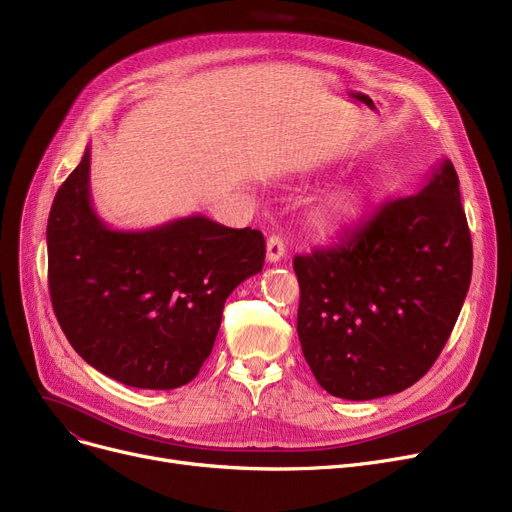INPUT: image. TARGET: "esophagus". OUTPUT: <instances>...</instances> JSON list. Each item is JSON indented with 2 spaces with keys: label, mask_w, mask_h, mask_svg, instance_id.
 <instances>
[{
  "label": "esophagus",
  "mask_w": 512,
  "mask_h": 512,
  "mask_svg": "<svg viewBox=\"0 0 512 512\" xmlns=\"http://www.w3.org/2000/svg\"><path fill=\"white\" fill-rule=\"evenodd\" d=\"M284 253H286L284 240L278 234H272L270 238H267V261L276 263V261H280L284 257Z\"/></svg>",
  "instance_id": "1"
}]
</instances>
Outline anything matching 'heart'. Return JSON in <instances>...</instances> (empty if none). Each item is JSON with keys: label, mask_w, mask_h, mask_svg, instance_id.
Segmentation results:
<instances>
[{"label": "heart", "mask_w": 512, "mask_h": 512, "mask_svg": "<svg viewBox=\"0 0 512 512\" xmlns=\"http://www.w3.org/2000/svg\"><path fill=\"white\" fill-rule=\"evenodd\" d=\"M365 209V195L361 191H338L328 195L315 207V222L326 232H338L346 226L355 224Z\"/></svg>", "instance_id": "heart-1"}]
</instances>
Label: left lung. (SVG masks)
I'll return each mask as SVG.
<instances>
[{
	"label": "left lung",
	"mask_w": 512,
	"mask_h": 512,
	"mask_svg": "<svg viewBox=\"0 0 512 512\" xmlns=\"http://www.w3.org/2000/svg\"><path fill=\"white\" fill-rule=\"evenodd\" d=\"M292 265L297 332L317 384L346 400L407 390L440 357L471 284L473 245L452 161L340 245Z\"/></svg>",
	"instance_id": "left-lung-1"
}]
</instances>
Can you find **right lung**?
I'll return each instance as SVG.
<instances>
[{"label":"right lung","mask_w":512,"mask_h":512,"mask_svg":"<svg viewBox=\"0 0 512 512\" xmlns=\"http://www.w3.org/2000/svg\"><path fill=\"white\" fill-rule=\"evenodd\" d=\"M91 147L47 222L51 305L74 351L124 386L174 390L199 373L230 292L261 272L259 230L188 215L114 230L93 209Z\"/></svg>","instance_id":"add662e5"}]
</instances>
